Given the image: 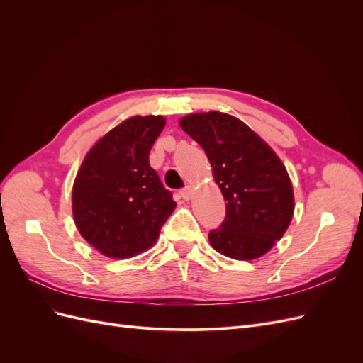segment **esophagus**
Returning <instances> with one entry per match:
<instances>
[{
	"instance_id": "esophagus-1",
	"label": "esophagus",
	"mask_w": 363,
	"mask_h": 363,
	"mask_svg": "<svg viewBox=\"0 0 363 363\" xmlns=\"http://www.w3.org/2000/svg\"><path fill=\"white\" fill-rule=\"evenodd\" d=\"M180 195H182V199L186 201L191 200L192 199V186H186L184 189L180 191Z\"/></svg>"
}]
</instances>
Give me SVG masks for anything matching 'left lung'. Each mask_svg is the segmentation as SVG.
<instances>
[{
  "instance_id": "1",
  "label": "left lung",
  "mask_w": 363,
  "mask_h": 363,
  "mask_svg": "<svg viewBox=\"0 0 363 363\" xmlns=\"http://www.w3.org/2000/svg\"><path fill=\"white\" fill-rule=\"evenodd\" d=\"M180 127L206 151L225 200V219L208 233L221 255L255 260L276 245L292 221L294 189L280 157L245 123L223 112L191 113Z\"/></svg>"
}]
</instances>
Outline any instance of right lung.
Returning a JSON list of instances; mask_svg holds the SVG:
<instances>
[{
  "label": "right lung",
  "instance_id": "right-lung-1",
  "mask_svg": "<svg viewBox=\"0 0 363 363\" xmlns=\"http://www.w3.org/2000/svg\"><path fill=\"white\" fill-rule=\"evenodd\" d=\"M164 124L160 115L127 118L95 142L75 175L74 223L106 257L150 250L177 206L148 162Z\"/></svg>",
  "mask_w": 363,
  "mask_h": 363
}]
</instances>
